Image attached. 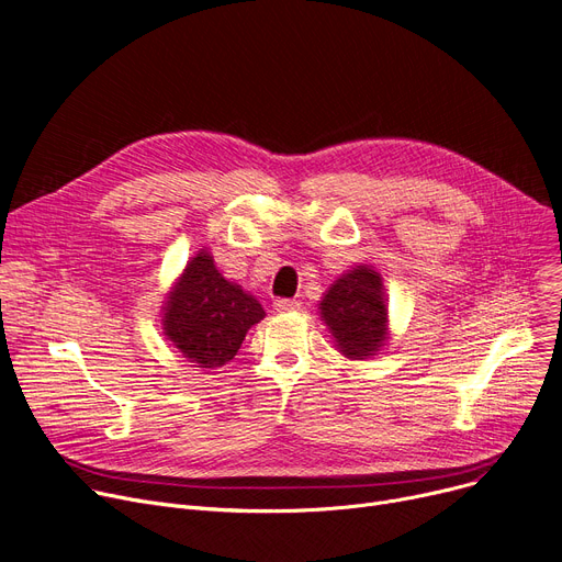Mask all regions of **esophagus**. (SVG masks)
<instances>
[{"mask_svg":"<svg viewBox=\"0 0 562 562\" xmlns=\"http://www.w3.org/2000/svg\"><path fill=\"white\" fill-rule=\"evenodd\" d=\"M302 304L297 300H274V308L279 313H288V311H297Z\"/></svg>","mask_w":562,"mask_h":562,"instance_id":"obj_1","label":"esophagus"}]
</instances>
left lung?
Listing matches in <instances>:
<instances>
[{
    "mask_svg": "<svg viewBox=\"0 0 562 562\" xmlns=\"http://www.w3.org/2000/svg\"><path fill=\"white\" fill-rule=\"evenodd\" d=\"M319 317L329 327L340 355L352 361L375 357L389 338L382 274L370 265L352 267L325 292Z\"/></svg>",
    "mask_w": 562,
    "mask_h": 562,
    "instance_id": "left-lung-1",
    "label": "left lung"
}]
</instances>
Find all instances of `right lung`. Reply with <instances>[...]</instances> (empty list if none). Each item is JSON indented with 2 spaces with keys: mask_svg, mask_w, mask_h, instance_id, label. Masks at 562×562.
<instances>
[{
  "mask_svg": "<svg viewBox=\"0 0 562 562\" xmlns=\"http://www.w3.org/2000/svg\"><path fill=\"white\" fill-rule=\"evenodd\" d=\"M262 317L258 300L226 281L210 251L201 249L171 288L162 325L187 361L196 368H222Z\"/></svg>",
  "mask_w": 562,
  "mask_h": 562,
  "instance_id": "1",
  "label": "right lung"
}]
</instances>
